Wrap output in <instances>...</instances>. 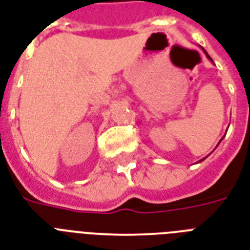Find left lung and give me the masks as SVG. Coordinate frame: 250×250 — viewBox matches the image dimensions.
<instances>
[{
	"label": "left lung",
	"instance_id": "1",
	"mask_svg": "<svg viewBox=\"0 0 250 250\" xmlns=\"http://www.w3.org/2000/svg\"><path fill=\"white\" fill-rule=\"evenodd\" d=\"M201 49H202V50H204V53H205V54H206V57H208V58H209V60L211 61V62H213V60H211V58H210V56H209V54H208V53H206L205 49H204V48H201ZM222 140H223V137H222V139H221V141H222ZM221 141H219V143H221ZM219 143H218V144H219ZM217 146H218V145H217ZM206 157H208V156H206ZM206 157H205V158H206ZM205 158H202V160H201V161H198V162H202V161L205 160Z\"/></svg>",
	"mask_w": 250,
	"mask_h": 250
}]
</instances>
